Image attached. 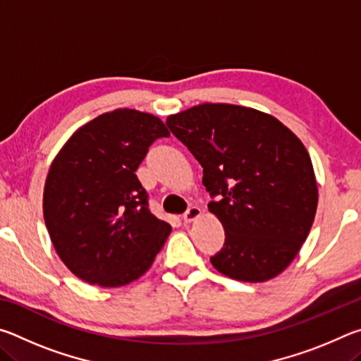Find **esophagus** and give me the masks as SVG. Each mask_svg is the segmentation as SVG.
Instances as JSON below:
<instances>
[{
    "label": "esophagus",
    "instance_id": "1",
    "mask_svg": "<svg viewBox=\"0 0 361 361\" xmlns=\"http://www.w3.org/2000/svg\"><path fill=\"white\" fill-rule=\"evenodd\" d=\"M200 215H202V210H200L199 207L192 205V207H189L188 212L185 213V215H183V219H185L186 223H192L194 219H197Z\"/></svg>",
    "mask_w": 361,
    "mask_h": 361
}]
</instances>
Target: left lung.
I'll list each match as a JSON object with an SVG mask.
<instances>
[{
    "instance_id": "obj_1",
    "label": "left lung",
    "mask_w": 361,
    "mask_h": 361,
    "mask_svg": "<svg viewBox=\"0 0 361 361\" xmlns=\"http://www.w3.org/2000/svg\"><path fill=\"white\" fill-rule=\"evenodd\" d=\"M167 126L204 169L224 228L213 267L240 282H266L296 258L312 228L319 188L305 146L272 114L202 103L170 114Z\"/></svg>"
}]
</instances>
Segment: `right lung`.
Here are the masks:
<instances>
[{"instance_id":"right-lung-1","label":"right lung","mask_w":361,"mask_h":361,"mask_svg":"<svg viewBox=\"0 0 361 361\" xmlns=\"http://www.w3.org/2000/svg\"><path fill=\"white\" fill-rule=\"evenodd\" d=\"M149 113L119 108L79 127L49 167L42 213L59 258L84 282L116 288L143 276L172 232L148 209L135 170L156 138Z\"/></svg>"}]
</instances>
